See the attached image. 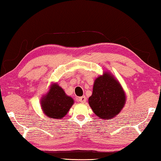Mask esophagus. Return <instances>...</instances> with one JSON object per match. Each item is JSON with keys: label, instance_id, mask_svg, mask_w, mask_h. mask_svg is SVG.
Segmentation results:
<instances>
[{"label": "esophagus", "instance_id": "1", "mask_svg": "<svg viewBox=\"0 0 161 161\" xmlns=\"http://www.w3.org/2000/svg\"><path fill=\"white\" fill-rule=\"evenodd\" d=\"M78 101L80 102H81V103H85L86 102V97L85 96H83V97H80L78 99Z\"/></svg>", "mask_w": 161, "mask_h": 161}]
</instances>
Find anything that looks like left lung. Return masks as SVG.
Wrapping results in <instances>:
<instances>
[{
	"label": "left lung",
	"mask_w": 161,
	"mask_h": 161,
	"mask_svg": "<svg viewBox=\"0 0 161 161\" xmlns=\"http://www.w3.org/2000/svg\"><path fill=\"white\" fill-rule=\"evenodd\" d=\"M126 94L115 77L108 72L96 78L89 104L101 119H111L118 115L126 103Z\"/></svg>",
	"instance_id": "obj_1"
}]
</instances>
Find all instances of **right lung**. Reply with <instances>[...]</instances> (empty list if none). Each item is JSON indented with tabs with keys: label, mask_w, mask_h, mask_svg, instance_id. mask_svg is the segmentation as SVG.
I'll return each mask as SVG.
<instances>
[{
	"label": "right lung",
	"mask_w": 161,
	"mask_h": 161,
	"mask_svg": "<svg viewBox=\"0 0 161 161\" xmlns=\"http://www.w3.org/2000/svg\"><path fill=\"white\" fill-rule=\"evenodd\" d=\"M74 99L65 94L58 83H53L47 94L40 99L42 110L48 118L61 119L74 104Z\"/></svg>",
	"instance_id": "obj_1"
}]
</instances>
